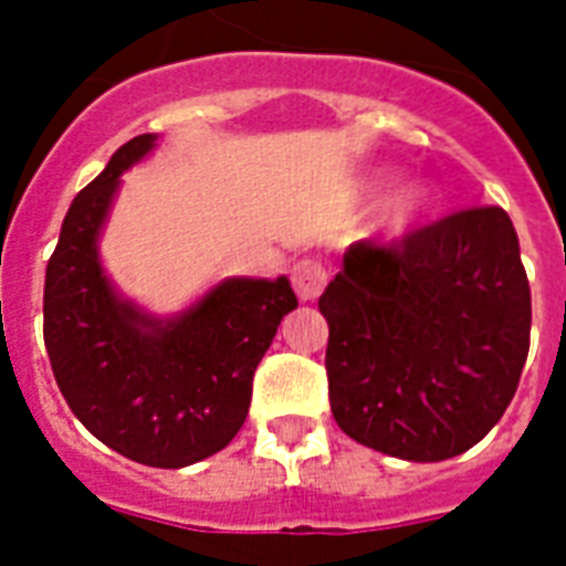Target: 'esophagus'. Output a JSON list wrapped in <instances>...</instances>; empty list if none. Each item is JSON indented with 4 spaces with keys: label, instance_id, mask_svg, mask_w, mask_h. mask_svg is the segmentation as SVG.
Instances as JSON below:
<instances>
[{
    "label": "esophagus",
    "instance_id": "obj_1",
    "mask_svg": "<svg viewBox=\"0 0 566 566\" xmlns=\"http://www.w3.org/2000/svg\"><path fill=\"white\" fill-rule=\"evenodd\" d=\"M291 284L302 302H314L326 287V266L317 258H302L291 270Z\"/></svg>",
    "mask_w": 566,
    "mask_h": 566
}]
</instances>
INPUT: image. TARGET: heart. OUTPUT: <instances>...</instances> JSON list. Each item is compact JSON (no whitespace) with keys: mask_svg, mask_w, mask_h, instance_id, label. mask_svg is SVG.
Masks as SVG:
<instances>
[{"mask_svg":"<svg viewBox=\"0 0 566 566\" xmlns=\"http://www.w3.org/2000/svg\"><path fill=\"white\" fill-rule=\"evenodd\" d=\"M429 202L431 193L422 181L405 185V188L394 196V202H390V226H394V229H408L411 222L420 220L422 211L429 208Z\"/></svg>","mask_w":566,"mask_h":566,"instance_id":"heart-1","label":"heart"}]
</instances>
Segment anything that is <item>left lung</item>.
<instances>
[{"instance_id": "1", "label": "left lung", "mask_w": 566, "mask_h": 566, "mask_svg": "<svg viewBox=\"0 0 566 566\" xmlns=\"http://www.w3.org/2000/svg\"><path fill=\"white\" fill-rule=\"evenodd\" d=\"M319 311L332 413L385 455H461L517 394L532 291L500 205L449 213L390 247L358 240Z\"/></svg>"}]
</instances>
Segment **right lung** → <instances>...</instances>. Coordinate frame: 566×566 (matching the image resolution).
I'll return each mask as SVG.
<instances>
[{
	"label": "right lung",
	"mask_w": 566,
	"mask_h": 566,
	"mask_svg": "<svg viewBox=\"0 0 566 566\" xmlns=\"http://www.w3.org/2000/svg\"><path fill=\"white\" fill-rule=\"evenodd\" d=\"M155 135H137L75 196L46 264L43 340L70 411L137 464L188 467L229 447L247 420L252 376L284 314L287 279H229L176 319L123 302L96 255L119 172Z\"/></svg>",
	"instance_id": "add662e5"
}]
</instances>
